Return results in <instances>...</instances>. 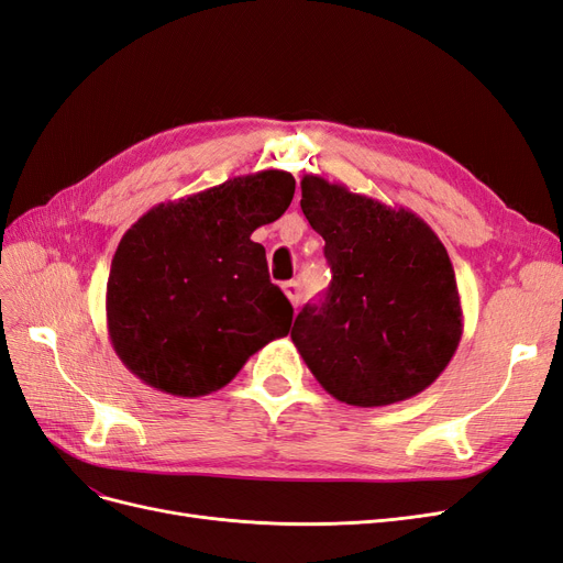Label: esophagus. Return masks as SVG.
Here are the masks:
<instances>
[{
	"mask_svg": "<svg viewBox=\"0 0 563 563\" xmlns=\"http://www.w3.org/2000/svg\"><path fill=\"white\" fill-rule=\"evenodd\" d=\"M282 288H284L286 298L291 300V305H296V308H298V305H300V284L296 279H291V282H284Z\"/></svg>",
	"mask_w": 563,
	"mask_h": 563,
	"instance_id": "obj_1",
	"label": "esophagus"
}]
</instances>
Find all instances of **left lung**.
Instances as JSON below:
<instances>
[{
    "label": "left lung",
    "mask_w": 563,
    "mask_h": 563,
    "mask_svg": "<svg viewBox=\"0 0 563 563\" xmlns=\"http://www.w3.org/2000/svg\"><path fill=\"white\" fill-rule=\"evenodd\" d=\"M300 209L323 236L333 279L305 305L291 340L338 401L376 408L416 397L463 335L455 272L420 216L345 185L302 176Z\"/></svg>",
    "instance_id": "8db88e82"
}]
</instances>
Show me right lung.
Masks as SVG:
<instances>
[{
    "instance_id": "obj_1",
    "label": "right lung",
    "mask_w": 563,
    "mask_h": 563,
    "mask_svg": "<svg viewBox=\"0 0 563 563\" xmlns=\"http://www.w3.org/2000/svg\"><path fill=\"white\" fill-rule=\"evenodd\" d=\"M294 192V176L269 168L157 203L126 230L106 312L110 343L133 376L174 397L211 395L288 333L294 308L251 234L275 223Z\"/></svg>"
}]
</instances>
